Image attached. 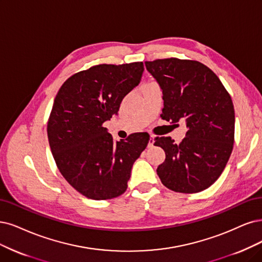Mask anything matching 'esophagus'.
Returning <instances> with one entry per match:
<instances>
[{"instance_id":"1","label":"esophagus","mask_w":262,"mask_h":262,"mask_svg":"<svg viewBox=\"0 0 262 262\" xmlns=\"http://www.w3.org/2000/svg\"><path fill=\"white\" fill-rule=\"evenodd\" d=\"M153 144H154V136H150V138H149V143H148V147L149 148H151V147H153Z\"/></svg>"}]
</instances>
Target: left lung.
Masks as SVG:
<instances>
[{"label":"left lung","mask_w":262,"mask_h":262,"mask_svg":"<svg viewBox=\"0 0 262 262\" xmlns=\"http://www.w3.org/2000/svg\"><path fill=\"white\" fill-rule=\"evenodd\" d=\"M144 63L163 92L162 119L172 124L185 119L188 127L178 144L170 137L154 139V146L166 156L157 169L162 183L180 193L209 188L233 150L235 115L230 94L219 77L196 60L166 58Z\"/></svg>","instance_id":"obj_1"}]
</instances>
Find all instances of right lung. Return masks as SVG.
<instances>
[{
	"mask_svg": "<svg viewBox=\"0 0 262 262\" xmlns=\"http://www.w3.org/2000/svg\"><path fill=\"white\" fill-rule=\"evenodd\" d=\"M142 72L140 61L97 64L71 75L55 97L47 123L53 157L63 178L87 199L123 194L135 161L148 146L147 133L115 142L103 127Z\"/></svg>",
	"mask_w": 262,
	"mask_h": 262,
	"instance_id": "1",
	"label": "right lung"
}]
</instances>
